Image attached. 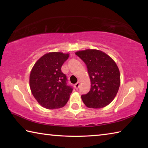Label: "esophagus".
Here are the masks:
<instances>
[{
  "instance_id": "34e87169",
  "label": "esophagus",
  "mask_w": 148,
  "mask_h": 148,
  "mask_svg": "<svg viewBox=\"0 0 148 148\" xmlns=\"http://www.w3.org/2000/svg\"><path fill=\"white\" fill-rule=\"evenodd\" d=\"M79 86H80V84H79V82H77V83L74 85V87H75V89H77L79 88Z\"/></svg>"
}]
</instances>
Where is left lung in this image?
Returning <instances> with one entry per match:
<instances>
[{
  "mask_svg": "<svg viewBox=\"0 0 148 148\" xmlns=\"http://www.w3.org/2000/svg\"><path fill=\"white\" fill-rule=\"evenodd\" d=\"M85 64L91 80V89L82 99L86 106L102 108L116 96L120 86V73L115 61L109 56L97 49L76 52Z\"/></svg>",
  "mask_w": 148,
  "mask_h": 148,
  "instance_id": "1",
  "label": "left lung"
}]
</instances>
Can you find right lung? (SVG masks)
Segmentation results:
<instances>
[{"label":"right lung","mask_w":148,"mask_h":148,"mask_svg":"<svg viewBox=\"0 0 148 148\" xmlns=\"http://www.w3.org/2000/svg\"><path fill=\"white\" fill-rule=\"evenodd\" d=\"M69 57V53L51 52L40 57L32 67L30 88L35 99L45 108H61L69 101L73 88L67 85L66 75L61 71Z\"/></svg>","instance_id":"1"}]
</instances>
